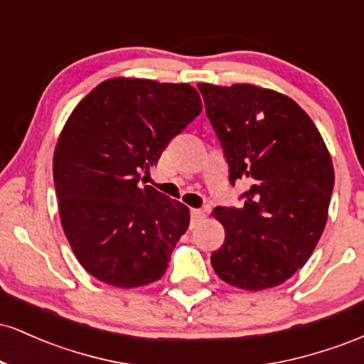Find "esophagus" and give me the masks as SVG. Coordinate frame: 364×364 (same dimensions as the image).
Here are the masks:
<instances>
[{
    "mask_svg": "<svg viewBox=\"0 0 364 364\" xmlns=\"http://www.w3.org/2000/svg\"><path fill=\"white\" fill-rule=\"evenodd\" d=\"M190 214H191V224H193V225H195V224H198L200 220L205 219V212H203V210H198V208H191Z\"/></svg>",
    "mask_w": 364,
    "mask_h": 364,
    "instance_id": "obj_1",
    "label": "esophagus"
}]
</instances>
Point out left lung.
Segmentation results:
<instances>
[{
	"label": "left lung",
	"instance_id": "left-lung-1",
	"mask_svg": "<svg viewBox=\"0 0 364 364\" xmlns=\"http://www.w3.org/2000/svg\"><path fill=\"white\" fill-rule=\"evenodd\" d=\"M229 181L248 179L245 205L215 207L224 245L215 274L246 291L286 282L318 243L333 190L332 159L310 116L292 99L250 83H198Z\"/></svg>",
	"mask_w": 364,
	"mask_h": 364
}]
</instances>
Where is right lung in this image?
<instances>
[{
    "instance_id": "1",
    "label": "right lung",
    "mask_w": 364,
    "mask_h": 364,
    "mask_svg": "<svg viewBox=\"0 0 364 364\" xmlns=\"http://www.w3.org/2000/svg\"><path fill=\"white\" fill-rule=\"evenodd\" d=\"M202 112L188 83L111 78L75 107L53 159L63 231L90 275L116 287L156 282L190 210L140 173Z\"/></svg>"
}]
</instances>
